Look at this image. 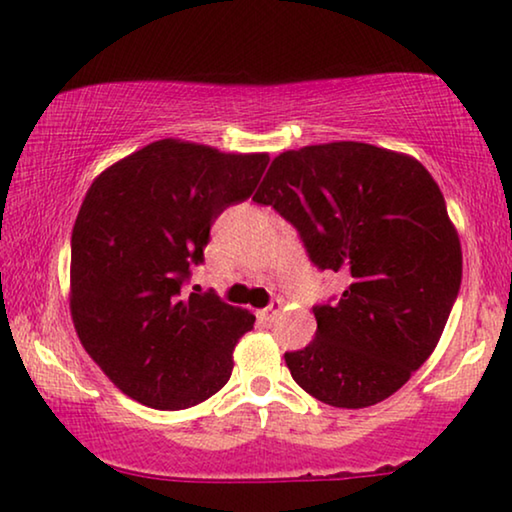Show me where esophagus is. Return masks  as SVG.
I'll return each instance as SVG.
<instances>
[{"label":"esophagus","instance_id":"obj_1","mask_svg":"<svg viewBox=\"0 0 512 512\" xmlns=\"http://www.w3.org/2000/svg\"><path fill=\"white\" fill-rule=\"evenodd\" d=\"M280 312H282V301H273L271 305H269V308H266V310H262V312H259V319H262V322L264 324H271V322H276V319H278V315H280Z\"/></svg>","mask_w":512,"mask_h":512}]
</instances>
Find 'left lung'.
<instances>
[{
  "mask_svg": "<svg viewBox=\"0 0 512 512\" xmlns=\"http://www.w3.org/2000/svg\"><path fill=\"white\" fill-rule=\"evenodd\" d=\"M253 200L349 282L315 308V340L285 354L294 381L340 409L386 400L430 358L460 292V236L437 181L414 156L329 142L282 151Z\"/></svg>",
  "mask_w": 512,
  "mask_h": 512,
  "instance_id": "8db88e82",
  "label": "left lung"
}]
</instances>
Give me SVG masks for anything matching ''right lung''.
<instances>
[{"label":"right lung","instance_id":"obj_1","mask_svg":"<svg viewBox=\"0 0 512 512\" xmlns=\"http://www.w3.org/2000/svg\"><path fill=\"white\" fill-rule=\"evenodd\" d=\"M269 154L151 142L91 183L71 236L75 333L121 393L144 407H195L230 381L234 347L255 324L213 294H181L211 223L253 195Z\"/></svg>","mask_w":512,"mask_h":512}]
</instances>
